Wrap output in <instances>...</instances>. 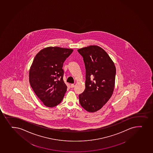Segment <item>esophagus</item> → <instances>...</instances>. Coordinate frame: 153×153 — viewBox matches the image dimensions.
I'll return each instance as SVG.
<instances>
[{
    "label": "esophagus",
    "instance_id": "obj_1",
    "mask_svg": "<svg viewBox=\"0 0 153 153\" xmlns=\"http://www.w3.org/2000/svg\"><path fill=\"white\" fill-rule=\"evenodd\" d=\"M74 87H75V85L74 84H71V88H74Z\"/></svg>",
    "mask_w": 153,
    "mask_h": 153
}]
</instances>
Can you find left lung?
<instances>
[{
    "label": "left lung",
    "instance_id": "1",
    "mask_svg": "<svg viewBox=\"0 0 153 153\" xmlns=\"http://www.w3.org/2000/svg\"><path fill=\"white\" fill-rule=\"evenodd\" d=\"M86 70L85 89L79 95L83 108L89 112L100 110L110 99L115 86L116 67L102 48L91 45L78 49Z\"/></svg>",
    "mask_w": 153,
    "mask_h": 153
}]
</instances>
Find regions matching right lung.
Listing matches in <instances>:
<instances>
[{
	"label": "right lung",
	"instance_id": "add662e5",
	"mask_svg": "<svg viewBox=\"0 0 153 153\" xmlns=\"http://www.w3.org/2000/svg\"><path fill=\"white\" fill-rule=\"evenodd\" d=\"M73 51L72 49L48 47L35 56L30 69V84L46 107H55L62 101L67 89L63 80V63Z\"/></svg>",
	"mask_w": 153,
	"mask_h": 153
}]
</instances>
